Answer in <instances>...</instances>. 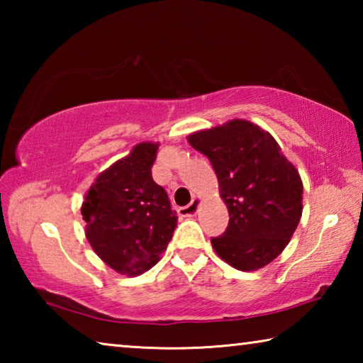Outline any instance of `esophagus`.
<instances>
[{"label":"esophagus","instance_id":"34e87169","mask_svg":"<svg viewBox=\"0 0 363 363\" xmlns=\"http://www.w3.org/2000/svg\"><path fill=\"white\" fill-rule=\"evenodd\" d=\"M199 206H200V200L199 199H194L187 206L179 208V214H181V216H184V218L195 216V213L199 211Z\"/></svg>","mask_w":363,"mask_h":363}]
</instances>
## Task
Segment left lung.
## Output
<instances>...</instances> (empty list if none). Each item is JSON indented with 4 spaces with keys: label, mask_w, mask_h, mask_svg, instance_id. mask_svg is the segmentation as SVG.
<instances>
[{
    "label": "left lung",
    "mask_w": 363,
    "mask_h": 363,
    "mask_svg": "<svg viewBox=\"0 0 363 363\" xmlns=\"http://www.w3.org/2000/svg\"><path fill=\"white\" fill-rule=\"evenodd\" d=\"M211 162L229 211L224 235L211 238L220 259L243 272L272 262L290 243L303 214V181L272 134L248 120L189 134Z\"/></svg>",
    "instance_id": "obj_1"
}]
</instances>
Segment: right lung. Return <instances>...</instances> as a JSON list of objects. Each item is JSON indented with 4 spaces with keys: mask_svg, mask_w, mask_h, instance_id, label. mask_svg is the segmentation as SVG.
Returning a JSON list of instances; mask_svg holds the SVG:
<instances>
[{
    "mask_svg": "<svg viewBox=\"0 0 363 363\" xmlns=\"http://www.w3.org/2000/svg\"><path fill=\"white\" fill-rule=\"evenodd\" d=\"M158 145H134L96 177L82 205L91 248L121 275L155 266L177 224L168 194L152 179Z\"/></svg>",
    "mask_w": 363,
    "mask_h": 363,
    "instance_id": "add662e5",
    "label": "right lung"
}]
</instances>
